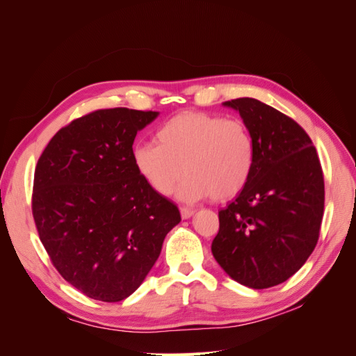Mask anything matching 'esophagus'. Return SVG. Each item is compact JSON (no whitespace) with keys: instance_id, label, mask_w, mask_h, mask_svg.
Listing matches in <instances>:
<instances>
[{"instance_id":"1","label":"esophagus","mask_w":356,"mask_h":356,"mask_svg":"<svg viewBox=\"0 0 356 356\" xmlns=\"http://www.w3.org/2000/svg\"><path fill=\"white\" fill-rule=\"evenodd\" d=\"M181 211V217H182V220H188L190 217H193V215H195V209H190V208H181L179 209Z\"/></svg>"}]
</instances>
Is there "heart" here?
Listing matches in <instances>:
<instances>
[{
  "instance_id": "1",
  "label": "heart",
  "mask_w": 356,
  "mask_h": 356,
  "mask_svg": "<svg viewBox=\"0 0 356 356\" xmlns=\"http://www.w3.org/2000/svg\"><path fill=\"white\" fill-rule=\"evenodd\" d=\"M156 141L135 145L132 159L138 174L161 196L170 195L186 174L179 199L229 200L252 175L255 141L239 118L184 111L157 129Z\"/></svg>"
}]
</instances>
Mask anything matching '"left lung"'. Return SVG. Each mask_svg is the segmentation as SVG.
Here are the masks:
<instances>
[{
    "instance_id": "1",
    "label": "left lung",
    "mask_w": 356,
    "mask_h": 356,
    "mask_svg": "<svg viewBox=\"0 0 356 356\" xmlns=\"http://www.w3.org/2000/svg\"><path fill=\"white\" fill-rule=\"evenodd\" d=\"M255 141L245 188L218 212L212 254L236 282L264 289L285 282L314 252L324 215V175L305 129L254 98L222 104Z\"/></svg>"
}]
</instances>
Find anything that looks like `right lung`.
Returning <instances> with one entry per match:
<instances>
[{
	"label": "right lung",
	"instance_id": "1",
	"mask_svg": "<svg viewBox=\"0 0 356 356\" xmlns=\"http://www.w3.org/2000/svg\"><path fill=\"white\" fill-rule=\"evenodd\" d=\"M157 115L93 111L62 127L38 159L32 215L40 241L60 276L93 300L135 293L181 221L177 204L134 165L135 136Z\"/></svg>",
	"mask_w": 356,
	"mask_h": 356
}]
</instances>
